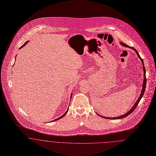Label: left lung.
<instances>
[{
	"label": "left lung",
	"instance_id": "left-lung-1",
	"mask_svg": "<svg viewBox=\"0 0 156 156\" xmlns=\"http://www.w3.org/2000/svg\"><path fill=\"white\" fill-rule=\"evenodd\" d=\"M121 43V45H123L124 47H129V48H131L132 49H133L136 53L137 54V55L138 56L139 58L140 59V60H141V62H142V66H143V70H144V81H143V85H142V91H141V93H140V96H139V97L138 99V100H137V101L136 102V103L135 104V105H133V106H132V108H131V109H130L127 113H126L125 114H124V115H121V116H119V117H104V116H102V115H99V114H98V113H97V114H98L99 116H101V117H103V118H105V119H113V120H115V119H123V118H125L126 117H127V116H128L129 115H130L135 109V108H136V106H137V105H138L139 102V101H140V99H141V98H142V96H143V95H144V92H145V86H146V82H147V80H146V75H145V72H146V71H145V67H144V62H143V60L141 58V57H140V55H139V54L138 52V51H136V49H135L134 48H133V47H130L129 46H128L127 45H126V44H125L124 43H123V42H120Z\"/></svg>",
	"mask_w": 156,
	"mask_h": 156
}]
</instances>
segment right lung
Returning <instances> with one entry per match:
<instances>
[{
    "instance_id": "right-lung-1",
    "label": "right lung",
    "mask_w": 156,
    "mask_h": 156,
    "mask_svg": "<svg viewBox=\"0 0 156 156\" xmlns=\"http://www.w3.org/2000/svg\"><path fill=\"white\" fill-rule=\"evenodd\" d=\"M27 42H28V41H27V42H25V43H24V45H22V46H21V47H20V48H22V47H24V46H25V45H26V44H27ZM70 98H72V94H71V96H70ZM68 110H69V108H68V110H67V111H66V112H65V114H63V115H62V116H61V117H58V119H55V120H52V121H56V120H59V119H62V118H63V117H64V116H65V115H66V114H67V112H68Z\"/></svg>"
}]
</instances>
